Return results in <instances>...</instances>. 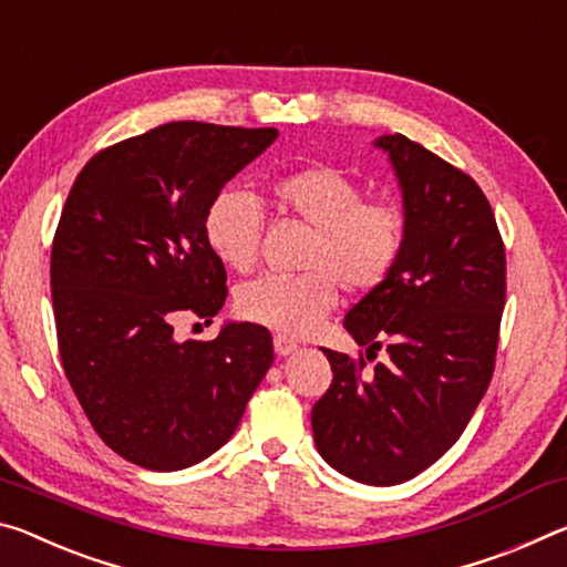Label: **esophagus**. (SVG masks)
Wrapping results in <instances>:
<instances>
[{"mask_svg": "<svg viewBox=\"0 0 567 567\" xmlns=\"http://www.w3.org/2000/svg\"><path fill=\"white\" fill-rule=\"evenodd\" d=\"M296 347H299V344H296L291 337H284V333H276V337H274V349H276L278 357L293 354Z\"/></svg>", "mask_w": 567, "mask_h": 567, "instance_id": "obj_1", "label": "esophagus"}]
</instances>
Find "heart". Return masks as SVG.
<instances>
[{"label":"heart","mask_w":567,"mask_h":567,"mask_svg":"<svg viewBox=\"0 0 567 567\" xmlns=\"http://www.w3.org/2000/svg\"><path fill=\"white\" fill-rule=\"evenodd\" d=\"M284 210L309 223L313 240L301 276L266 274L236 296L238 313L274 331H311L339 301V289L367 293L392 276L410 223L394 200L367 198L364 185L333 165H306L271 183ZM264 213L246 190L223 188L203 213V238L220 264L250 271L261 244Z\"/></svg>","instance_id":"1"}]
</instances>
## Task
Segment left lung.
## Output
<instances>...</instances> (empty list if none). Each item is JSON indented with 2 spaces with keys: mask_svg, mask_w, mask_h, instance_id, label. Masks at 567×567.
<instances>
[{
  "mask_svg": "<svg viewBox=\"0 0 567 567\" xmlns=\"http://www.w3.org/2000/svg\"><path fill=\"white\" fill-rule=\"evenodd\" d=\"M402 188L404 254L344 319L364 357L323 349L333 379L311 410L313 442L333 470L399 485L447 452L485 396L505 309V244L480 185L404 135L374 143Z\"/></svg>",
  "mask_w": 567,
  "mask_h": 567,
  "instance_id": "obj_1",
  "label": "left lung"
}]
</instances>
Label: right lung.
<instances>
[{"mask_svg": "<svg viewBox=\"0 0 567 567\" xmlns=\"http://www.w3.org/2000/svg\"><path fill=\"white\" fill-rule=\"evenodd\" d=\"M274 127L181 120L92 155L54 230L50 286L64 377L100 440L175 472L220 450L274 361L258 323L175 341V313L210 321L226 268L203 213L276 141Z\"/></svg>", "mask_w": 567, "mask_h": 567, "instance_id": "obj_1", "label": "right lung"}]
</instances>
